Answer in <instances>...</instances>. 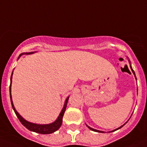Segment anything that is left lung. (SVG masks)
Wrapping results in <instances>:
<instances>
[{
	"label": "left lung",
	"mask_w": 147,
	"mask_h": 147,
	"mask_svg": "<svg viewBox=\"0 0 147 147\" xmlns=\"http://www.w3.org/2000/svg\"><path fill=\"white\" fill-rule=\"evenodd\" d=\"M129 61V63H130V60H128ZM130 69H131L132 70V72H133V74H134V75H135V78H136V76H135V72H134V70H133V68H132V66L130 65ZM136 80H137V78H136ZM127 123V122H126ZM125 124H124V125H125ZM123 126V125H121V127H119V128H117V129H115V130H112V131H110V132H113V131H115V130H118V129H120L121 128H122V127ZM87 127H88V128L90 129V130H93V131H95V132H98V133H105L104 131H100V130H96V129H93V128H91V127H89V126H88V125H87ZM110 132H109V133H110Z\"/></svg>",
	"instance_id": "left-lung-1"
}]
</instances>
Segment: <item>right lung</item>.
Returning a JSON list of instances; mask_svg holds the SVG:
<instances>
[{
  "label": "right lung",
  "mask_w": 147,
  "mask_h": 147,
  "mask_svg": "<svg viewBox=\"0 0 147 147\" xmlns=\"http://www.w3.org/2000/svg\"><path fill=\"white\" fill-rule=\"evenodd\" d=\"M33 52H29V53H22V54H20L19 56V58L21 56L23 55V54H33ZM18 58V59H19ZM13 73V72H12ZM12 75H11L10 77V85H9V96H10V100L11 103H12V108H13L14 112H15L16 115L18 117L19 120L20 121V122L22 123L24 126L26 127L27 129H28L29 130L33 132H35V133H38L40 134H50L56 131L57 130H59V128L61 127V124H62L63 122V114L65 113L66 107H67V101H68L69 97L66 98L65 101V104H64V107L63 108V109L61 110V112L59 114V117H58L57 119L53 123H49V124H36L33 123H30V122L27 121L26 120H25L20 114H19L18 112H17V110L15 109V108L14 107L13 102H12V96H11V84H12Z\"/></svg>",
  "instance_id": "add662e5"
}]
</instances>
